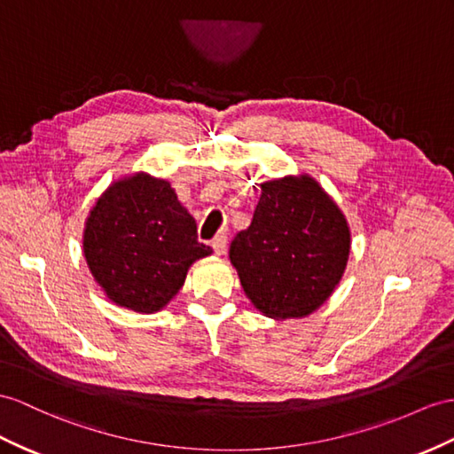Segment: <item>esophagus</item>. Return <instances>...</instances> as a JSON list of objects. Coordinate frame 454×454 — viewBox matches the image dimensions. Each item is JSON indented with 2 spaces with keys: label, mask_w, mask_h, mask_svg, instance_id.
<instances>
[{
  "label": "esophagus",
  "mask_w": 454,
  "mask_h": 454,
  "mask_svg": "<svg viewBox=\"0 0 454 454\" xmlns=\"http://www.w3.org/2000/svg\"><path fill=\"white\" fill-rule=\"evenodd\" d=\"M212 248L217 254V256H223L225 250H227V237L225 235H219L212 240Z\"/></svg>",
  "instance_id": "34e87169"
}]
</instances>
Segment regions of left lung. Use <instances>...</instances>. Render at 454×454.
Listing matches in <instances>:
<instances>
[{
  "instance_id": "left-lung-1",
  "label": "left lung",
  "mask_w": 454,
  "mask_h": 454,
  "mask_svg": "<svg viewBox=\"0 0 454 454\" xmlns=\"http://www.w3.org/2000/svg\"><path fill=\"white\" fill-rule=\"evenodd\" d=\"M252 223L231 242L245 294L273 319L304 317L335 291L350 252L345 215L310 175L260 184Z\"/></svg>"
}]
</instances>
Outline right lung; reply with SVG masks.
Wrapping results in <instances>:
<instances>
[{"mask_svg": "<svg viewBox=\"0 0 454 454\" xmlns=\"http://www.w3.org/2000/svg\"><path fill=\"white\" fill-rule=\"evenodd\" d=\"M82 250L109 301L140 314L160 312L191 265L212 254L171 184L148 173L107 186L86 219Z\"/></svg>", "mask_w": 454, "mask_h": 454, "instance_id": "add662e5", "label": "right lung"}]
</instances>
